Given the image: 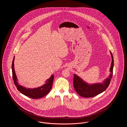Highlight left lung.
I'll return each instance as SVG.
<instances>
[{
    "label": "left lung",
    "instance_id": "left-lung-1",
    "mask_svg": "<svg viewBox=\"0 0 127 127\" xmlns=\"http://www.w3.org/2000/svg\"><path fill=\"white\" fill-rule=\"evenodd\" d=\"M111 57V63L109 69L110 74L101 83L89 84L85 82L80 77L74 74L73 86L76 92L80 96L84 97H93L105 91L109 87L113 75L114 59L112 54L110 51Z\"/></svg>",
    "mask_w": 127,
    "mask_h": 127
}]
</instances>
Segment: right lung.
Here are the masks:
<instances>
[{"instance_id":"obj_1","label":"right lung","mask_w":127,"mask_h":127,"mask_svg":"<svg viewBox=\"0 0 127 127\" xmlns=\"http://www.w3.org/2000/svg\"><path fill=\"white\" fill-rule=\"evenodd\" d=\"M14 59L13 58L12 64V77L14 84L17 87V90L22 94L27 97L33 99L41 98L47 95L51 90L54 79V75L52 74L49 79L46 81V83L36 88H28L19 84L18 79L16 74L14 68Z\"/></svg>"}]
</instances>
